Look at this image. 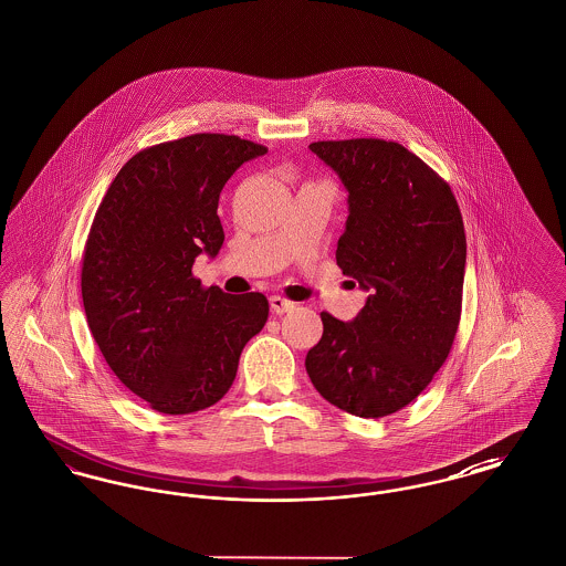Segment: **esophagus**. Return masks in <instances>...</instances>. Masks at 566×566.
<instances>
[{"mask_svg":"<svg viewBox=\"0 0 566 566\" xmlns=\"http://www.w3.org/2000/svg\"><path fill=\"white\" fill-rule=\"evenodd\" d=\"M271 303V312L273 314H277V316H282V314H286V312H293L295 310V303L293 301H289V298H284V296L273 295L270 298Z\"/></svg>","mask_w":566,"mask_h":566,"instance_id":"obj_1","label":"esophagus"}]
</instances>
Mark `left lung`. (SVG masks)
Here are the masks:
<instances>
[{"label":"left lung","mask_w":566,"mask_h":566,"mask_svg":"<svg viewBox=\"0 0 566 566\" xmlns=\"http://www.w3.org/2000/svg\"><path fill=\"white\" fill-rule=\"evenodd\" d=\"M337 171L350 214L337 265L367 303L352 323L323 312L305 369L324 399L352 416L384 418L411 403L441 369L462 310L467 238L450 185L397 142H314Z\"/></svg>","instance_id":"obj_1"}]
</instances>
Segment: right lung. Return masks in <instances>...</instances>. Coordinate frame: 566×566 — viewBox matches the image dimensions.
I'll use <instances>...</instances> for the list:
<instances>
[{"label":"right lung","mask_w":566,"mask_h":566,"mask_svg":"<svg viewBox=\"0 0 566 566\" xmlns=\"http://www.w3.org/2000/svg\"><path fill=\"white\" fill-rule=\"evenodd\" d=\"M268 148L195 134L144 148L102 199L82 254L86 323L109 369L153 409L182 416L218 403L243 346L265 326L261 293L227 295L192 275L224 242L218 197Z\"/></svg>","instance_id":"1"}]
</instances>
